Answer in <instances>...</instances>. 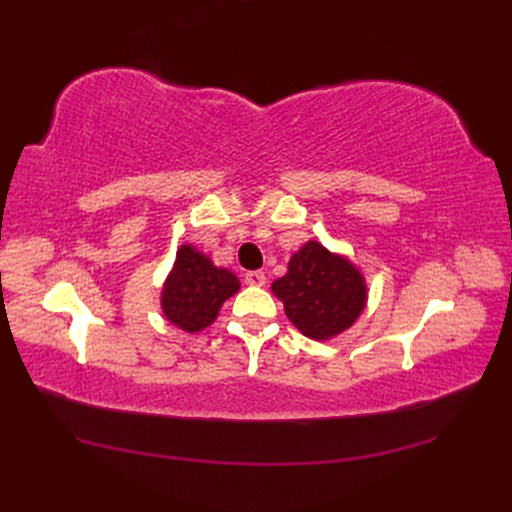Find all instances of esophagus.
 I'll use <instances>...</instances> for the list:
<instances>
[{
    "label": "esophagus",
    "mask_w": 512,
    "mask_h": 512,
    "mask_svg": "<svg viewBox=\"0 0 512 512\" xmlns=\"http://www.w3.org/2000/svg\"><path fill=\"white\" fill-rule=\"evenodd\" d=\"M243 277H245V284L250 286H265L267 282V275L262 271H247Z\"/></svg>",
    "instance_id": "34e87169"
}]
</instances>
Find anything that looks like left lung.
Listing matches in <instances>:
<instances>
[{"label":"left lung","instance_id":"1","mask_svg":"<svg viewBox=\"0 0 512 512\" xmlns=\"http://www.w3.org/2000/svg\"><path fill=\"white\" fill-rule=\"evenodd\" d=\"M271 288L288 320L312 339H329L352 327L367 299L359 269L318 241L305 243L290 258L288 273Z\"/></svg>","mask_w":512,"mask_h":512}]
</instances>
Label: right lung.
Segmentation results:
<instances>
[{"instance_id":"add662e5","label":"right lung","mask_w":512,"mask_h":512,"mask_svg":"<svg viewBox=\"0 0 512 512\" xmlns=\"http://www.w3.org/2000/svg\"><path fill=\"white\" fill-rule=\"evenodd\" d=\"M237 290L239 280L235 273L215 267L192 245H181L162 290L164 316L188 333L203 331L218 318L222 303Z\"/></svg>"}]
</instances>
